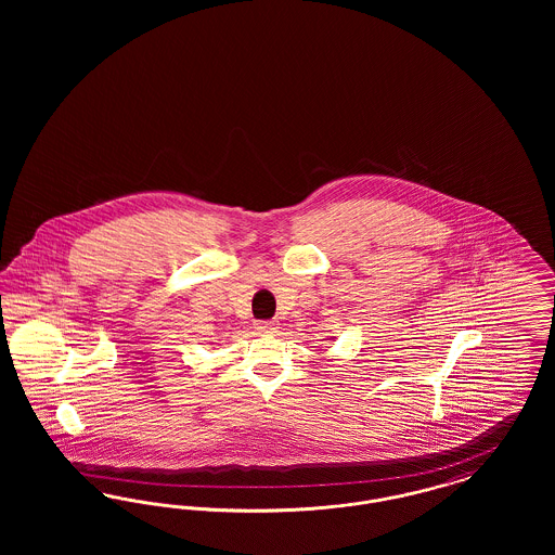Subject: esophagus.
Here are the masks:
<instances>
[{"instance_id": "obj_1", "label": "esophagus", "mask_w": 555, "mask_h": 555, "mask_svg": "<svg viewBox=\"0 0 555 555\" xmlns=\"http://www.w3.org/2000/svg\"><path fill=\"white\" fill-rule=\"evenodd\" d=\"M274 326H276V324H274L272 320H262V322H258V324H256V328H258L260 333H272V331H274Z\"/></svg>"}]
</instances>
